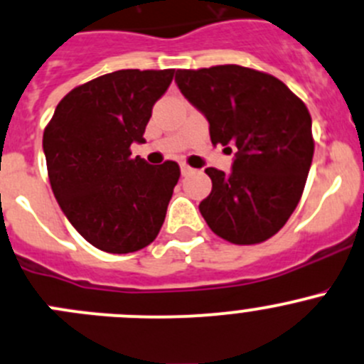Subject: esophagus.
I'll return each mask as SVG.
<instances>
[{
    "instance_id": "34e87169",
    "label": "esophagus",
    "mask_w": 364,
    "mask_h": 364,
    "mask_svg": "<svg viewBox=\"0 0 364 364\" xmlns=\"http://www.w3.org/2000/svg\"><path fill=\"white\" fill-rule=\"evenodd\" d=\"M179 167H181V174L183 176H186V174H190V172H192V167H188L186 164H181Z\"/></svg>"
}]
</instances>
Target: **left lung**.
I'll list each match as a JSON object with an SVG mask.
<instances>
[{
	"instance_id": "obj_1",
	"label": "left lung",
	"mask_w": 364,
	"mask_h": 364,
	"mask_svg": "<svg viewBox=\"0 0 364 364\" xmlns=\"http://www.w3.org/2000/svg\"><path fill=\"white\" fill-rule=\"evenodd\" d=\"M176 83L210 122L211 144L238 149L229 174L206 168L213 186L200 215L228 242H264L304 192L315 153L308 108L276 76L232 63L178 69Z\"/></svg>"
}]
</instances>
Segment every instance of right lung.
I'll list each match as a JSON object with an SVG mask.
<instances>
[{"label": "right lung", "mask_w": 364, "mask_h": 364, "mask_svg": "<svg viewBox=\"0 0 364 364\" xmlns=\"http://www.w3.org/2000/svg\"><path fill=\"white\" fill-rule=\"evenodd\" d=\"M174 69H122L73 88L42 136L53 193L73 228L97 249L128 254L160 232L179 165L132 156Z\"/></svg>", "instance_id": "1"}]
</instances>
